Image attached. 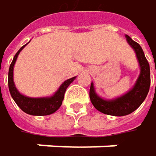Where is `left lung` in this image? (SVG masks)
Masks as SVG:
<instances>
[{"instance_id": "1", "label": "left lung", "mask_w": 156, "mask_h": 156, "mask_svg": "<svg viewBox=\"0 0 156 156\" xmlns=\"http://www.w3.org/2000/svg\"><path fill=\"white\" fill-rule=\"evenodd\" d=\"M126 38L129 45L134 49L140 68V76L137 79L133 88L125 95L110 100L98 96L93 83H91L89 91L90 100L94 107L100 112L113 116H124L136 111L146 98L151 83L150 65L145 58L142 48L128 35H126Z\"/></svg>"}]
</instances>
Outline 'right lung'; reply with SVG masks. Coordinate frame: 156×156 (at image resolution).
I'll use <instances>...</instances> for the list:
<instances>
[{
	"instance_id": "1",
	"label": "right lung",
	"mask_w": 156,
	"mask_h": 156,
	"mask_svg": "<svg viewBox=\"0 0 156 156\" xmlns=\"http://www.w3.org/2000/svg\"><path fill=\"white\" fill-rule=\"evenodd\" d=\"M27 44L23 45L15 55L13 61L9 68L8 73V87L10 94L15 100V102L17 104V106L28 114L30 115H49L51 113H54L56 111L59 109V107L62 104V100L64 98V94L66 92V89L71 84L73 80L76 77H73L71 79L66 80L57 90V92L51 97H45V98H30L22 95L18 92L16 89L15 83H14V66L16 61L17 56L19 55L20 51L24 48Z\"/></svg>"
}]
</instances>
